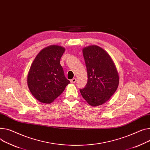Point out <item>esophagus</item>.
Wrapping results in <instances>:
<instances>
[{"label": "esophagus", "mask_w": 150, "mask_h": 150, "mask_svg": "<svg viewBox=\"0 0 150 150\" xmlns=\"http://www.w3.org/2000/svg\"><path fill=\"white\" fill-rule=\"evenodd\" d=\"M76 78H73L71 80V83H75L76 82Z\"/></svg>", "instance_id": "esophagus-1"}]
</instances>
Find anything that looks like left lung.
Instances as JSON below:
<instances>
[{
	"instance_id": "8db88e82",
	"label": "left lung",
	"mask_w": 150,
	"mask_h": 150,
	"mask_svg": "<svg viewBox=\"0 0 150 150\" xmlns=\"http://www.w3.org/2000/svg\"><path fill=\"white\" fill-rule=\"evenodd\" d=\"M87 83L79 89L83 98L92 106L101 105L115 93L119 81L116 66L109 54L96 45L83 48Z\"/></svg>"
}]
</instances>
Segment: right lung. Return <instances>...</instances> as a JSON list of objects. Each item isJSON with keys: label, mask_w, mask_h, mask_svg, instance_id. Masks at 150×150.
Instances as JSON below:
<instances>
[{"label": "right lung", "mask_w": 150, "mask_h": 150, "mask_svg": "<svg viewBox=\"0 0 150 150\" xmlns=\"http://www.w3.org/2000/svg\"><path fill=\"white\" fill-rule=\"evenodd\" d=\"M64 51L65 48L60 46H47L37 54L30 67L28 86L31 94L40 102L52 103L70 83L59 63Z\"/></svg>", "instance_id": "obj_1"}]
</instances>
